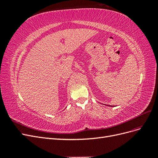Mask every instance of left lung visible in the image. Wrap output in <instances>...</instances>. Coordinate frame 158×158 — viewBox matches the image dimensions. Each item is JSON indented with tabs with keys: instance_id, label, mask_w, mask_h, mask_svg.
Returning a JSON list of instances; mask_svg holds the SVG:
<instances>
[{
	"instance_id": "obj_1",
	"label": "left lung",
	"mask_w": 158,
	"mask_h": 158,
	"mask_svg": "<svg viewBox=\"0 0 158 158\" xmlns=\"http://www.w3.org/2000/svg\"><path fill=\"white\" fill-rule=\"evenodd\" d=\"M111 106V107H113V106Z\"/></svg>"
}]
</instances>
